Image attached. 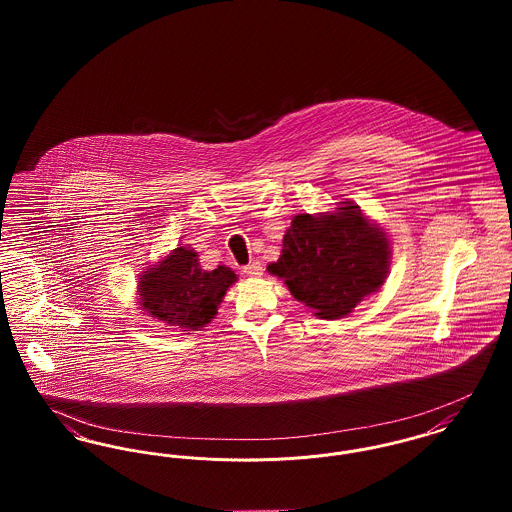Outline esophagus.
Returning a JSON list of instances; mask_svg holds the SVG:
<instances>
[{
	"label": "esophagus",
	"mask_w": 512,
	"mask_h": 512,
	"mask_svg": "<svg viewBox=\"0 0 512 512\" xmlns=\"http://www.w3.org/2000/svg\"><path fill=\"white\" fill-rule=\"evenodd\" d=\"M244 274L257 278V276H261V274H263V265H261L259 261H253V263H249L247 267H244Z\"/></svg>",
	"instance_id": "34e87169"
}]
</instances>
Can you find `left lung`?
<instances>
[{
	"mask_svg": "<svg viewBox=\"0 0 512 512\" xmlns=\"http://www.w3.org/2000/svg\"><path fill=\"white\" fill-rule=\"evenodd\" d=\"M390 257L386 232L353 201H340L336 211L295 215L280 259L267 268L315 317L332 320L380 290Z\"/></svg>",
	"mask_w": 512,
	"mask_h": 512,
	"instance_id": "1",
	"label": "left lung"
}]
</instances>
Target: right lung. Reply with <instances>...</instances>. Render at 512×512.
Masks as SVG:
<instances>
[{"mask_svg": "<svg viewBox=\"0 0 512 512\" xmlns=\"http://www.w3.org/2000/svg\"><path fill=\"white\" fill-rule=\"evenodd\" d=\"M236 280L234 270L224 265L203 270L194 249L180 245L140 274L138 299L147 315L192 332L215 318L222 297Z\"/></svg>", "mask_w": 512, "mask_h": 512, "instance_id": "right-lung-1", "label": "right lung"}]
</instances>
